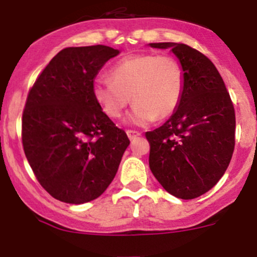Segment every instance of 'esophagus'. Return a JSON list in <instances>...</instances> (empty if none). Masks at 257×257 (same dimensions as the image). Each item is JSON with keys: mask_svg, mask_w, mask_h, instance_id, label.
I'll use <instances>...</instances> for the list:
<instances>
[{"mask_svg": "<svg viewBox=\"0 0 257 257\" xmlns=\"http://www.w3.org/2000/svg\"><path fill=\"white\" fill-rule=\"evenodd\" d=\"M126 136H128L129 139H134L137 138V137L141 136V132L133 131V129H128V131H126Z\"/></svg>", "mask_w": 257, "mask_h": 257, "instance_id": "1", "label": "esophagus"}]
</instances>
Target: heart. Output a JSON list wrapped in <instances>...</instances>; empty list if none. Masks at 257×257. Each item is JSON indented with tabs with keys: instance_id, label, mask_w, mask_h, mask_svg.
I'll use <instances>...</instances> for the list:
<instances>
[{
	"instance_id": "obj_1",
	"label": "heart",
	"mask_w": 257,
	"mask_h": 257,
	"mask_svg": "<svg viewBox=\"0 0 257 257\" xmlns=\"http://www.w3.org/2000/svg\"><path fill=\"white\" fill-rule=\"evenodd\" d=\"M183 91L181 62L171 55L154 52L124 57L111 68L110 79L98 78L93 85L96 101L113 119L120 118L133 98L136 105L128 123L136 125L171 116L178 108Z\"/></svg>"
}]
</instances>
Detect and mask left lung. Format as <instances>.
Wrapping results in <instances>:
<instances>
[{
  "label": "left lung",
  "mask_w": 257,
  "mask_h": 257,
  "mask_svg": "<svg viewBox=\"0 0 257 257\" xmlns=\"http://www.w3.org/2000/svg\"><path fill=\"white\" fill-rule=\"evenodd\" d=\"M171 49L184 70L177 110L162 126L147 132L149 168L167 192L192 200L225 174L235 148V109L220 73L208 57L177 42L149 44Z\"/></svg>",
  "instance_id": "left-lung-1"
}]
</instances>
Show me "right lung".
Here are the masks:
<instances>
[{"instance_id":"right-lung-1","label":"right lung","mask_w":257,"mask_h":257,"mask_svg":"<svg viewBox=\"0 0 257 257\" xmlns=\"http://www.w3.org/2000/svg\"><path fill=\"white\" fill-rule=\"evenodd\" d=\"M119 52L104 45L66 47L27 96L25 154L40 184L61 202L81 205L103 195L131 143L93 94L95 76Z\"/></svg>"}]
</instances>
